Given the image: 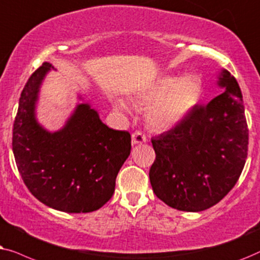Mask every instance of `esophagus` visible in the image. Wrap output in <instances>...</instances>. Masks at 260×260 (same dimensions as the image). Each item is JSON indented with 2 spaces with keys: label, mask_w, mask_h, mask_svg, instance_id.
I'll use <instances>...</instances> for the list:
<instances>
[{
  "label": "esophagus",
  "mask_w": 260,
  "mask_h": 260,
  "mask_svg": "<svg viewBox=\"0 0 260 260\" xmlns=\"http://www.w3.org/2000/svg\"><path fill=\"white\" fill-rule=\"evenodd\" d=\"M146 141V137H145V134H143L139 131H137V132H134L132 134V144L133 145H138V144H143Z\"/></svg>",
  "instance_id": "1"
}]
</instances>
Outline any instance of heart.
Returning a JSON list of instances; mask_svg holds the SVG:
<instances>
[{
	"mask_svg": "<svg viewBox=\"0 0 260 260\" xmlns=\"http://www.w3.org/2000/svg\"><path fill=\"white\" fill-rule=\"evenodd\" d=\"M202 82L193 75L178 78L165 76L157 79L136 95L143 106H150L146 113L147 124L155 131H170L178 126L202 98ZM116 106L127 110L128 106L119 100Z\"/></svg>",
	"mask_w": 260,
	"mask_h": 260,
	"instance_id": "b5f03b06",
	"label": "heart"
}]
</instances>
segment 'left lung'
Here are the masks:
<instances>
[{"mask_svg":"<svg viewBox=\"0 0 260 260\" xmlns=\"http://www.w3.org/2000/svg\"><path fill=\"white\" fill-rule=\"evenodd\" d=\"M217 85L223 91L208 105L196 106L178 126L152 138V189L183 212H202L220 202L238 182L247 158L241 90L227 70L217 76Z\"/></svg>","mask_w":260,"mask_h":260,"instance_id":"left-lung-1","label":"left lung"}]
</instances>
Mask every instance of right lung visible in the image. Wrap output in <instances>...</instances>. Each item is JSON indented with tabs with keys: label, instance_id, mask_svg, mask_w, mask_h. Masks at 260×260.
<instances>
[{
	"label": "right lung",
	"instance_id": "1",
	"mask_svg": "<svg viewBox=\"0 0 260 260\" xmlns=\"http://www.w3.org/2000/svg\"><path fill=\"white\" fill-rule=\"evenodd\" d=\"M52 69L50 63L41 65L19 100L13 128L17 170L32 195L50 208L94 212L112 199L116 176L131 153V134L109 128L89 103H78L55 132L41 126L37 103Z\"/></svg>",
	"mask_w": 260,
	"mask_h": 260
}]
</instances>
